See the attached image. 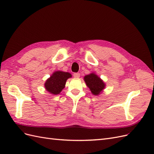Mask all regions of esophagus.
<instances>
[{
    "label": "esophagus",
    "mask_w": 154,
    "mask_h": 154,
    "mask_svg": "<svg viewBox=\"0 0 154 154\" xmlns=\"http://www.w3.org/2000/svg\"><path fill=\"white\" fill-rule=\"evenodd\" d=\"M80 73H78V72H76V73L73 74V76L74 78H79V77H80Z\"/></svg>",
    "instance_id": "obj_1"
}]
</instances>
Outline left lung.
Here are the masks:
<instances>
[{
	"instance_id": "left-lung-1",
	"label": "left lung",
	"mask_w": 154,
	"mask_h": 154,
	"mask_svg": "<svg viewBox=\"0 0 154 154\" xmlns=\"http://www.w3.org/2000/svg\"><path fill=\"white\" fill-rule=\"evenodd\" d=\"M86 85L94 95H98L105 88V83L96 74L91 73L84 77Z\"/></svg>"
}]
</instances>
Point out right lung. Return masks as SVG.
Segmentation results:
<instances>
[{"instance_id": "1", "label": "right lung", "mask_w": 154, "mask_h": 154, "mask_svg": "<svg viewBox=\"0 0 154 154\" xmlns=\"http://www.w3.org/2000/svg\"><path fill=\"white\" fill-rule=\"evenodd\" d=\"M71 77V74L69 72H54L45 83L46 90L53 94H60L65 87L67 80Z\"/></svg>"}]
</instances>
